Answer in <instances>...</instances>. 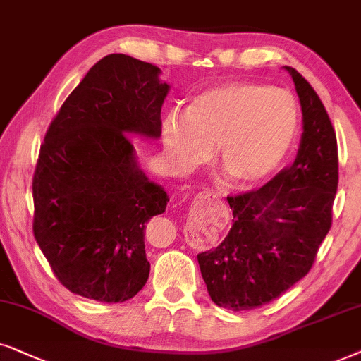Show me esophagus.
Here are the masks:
<instances>
[{
  "label": "esophagus",
  "mask_w": 361,
  "mask_h": 361,
  "mask_svg": "<svg viewBox=\"0 0 361 361\" xmlns=\"http://www.w3.org/2000/svg\"><path fill=\"white\" fill-rule=\"evenodd\" d=\"M198 198L200 200H213V198H218V195L214 193V191H211V190H204V191H201V193L198 195Z\"/></svg>",
  "instance_id": "34e87169"
}]
</instances>
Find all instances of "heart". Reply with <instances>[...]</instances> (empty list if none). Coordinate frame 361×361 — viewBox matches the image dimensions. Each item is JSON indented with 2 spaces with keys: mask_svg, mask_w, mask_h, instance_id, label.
<instances>
[{
  "mask_svg": "<svg viewBox=\"0 0 361 361\" xmlns=\"http://www.w3.org/2000/svg\"><path fill=\"white\" fill-rule=\"evenodd\" d=\"M297 105L289 92L252 82L216 85L191 99L185 115H166L161 138L178 166H195L216 148L219 165L238 186L267 178L297 135Z\"/></svg>",
  "mask_w": 361,
  "mask_h": 361,
  "instance_id": "b5f03b06",
  "label": "heart"
}]
</instances>
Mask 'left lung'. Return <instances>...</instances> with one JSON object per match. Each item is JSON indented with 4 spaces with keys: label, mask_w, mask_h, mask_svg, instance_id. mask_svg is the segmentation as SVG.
Segmentation results:
<instances>
[{
    "label": "left lung",
    "mask_w": 361,
    "mask_h": 361,
    "mask_svg": "<svg viewBox=\"0 0 361 361\" xmlns=\"http://www.w3.org/2000/svg\"><path fill=\"white\" fill-rule=\"evenodd\" d=\"M286 69L302 107L295 160L262 188L228 196L233 228L218 247L198 254L211 300L234 312L266 305L305 277L331 226L337 137L314 87L294 67Z\"/></svg>",
    "instance_id": "1"
}]
</instances>
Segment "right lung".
I'll return each instance as SVG.
<instances>
[{
  "instance_id": "right-lung-1",
  "label": "right lung",
  "mask_w": 361,
  "mask_h": 361,
  "mask_svg": "<svg viewBox=\"0 0 361 361\" xmlns=\"http://www.w3.org/2000/svg\"><path fill=\"white\" fill-rule=\"evenodd\" d=\"M160 72L130 56L102 57L62 104L41 145L32 233L61 284L85 299L125 302L150 274L145 228L170 198L140 170L130 135H161L170 85Z\"/></svg>"
}]
</instances>
